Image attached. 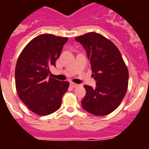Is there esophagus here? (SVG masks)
Masks as SVG:
<instances>
[{
	"label": "esophagus",
	"mask_w": 149,
	"mask_h": 149,
	"mask_svg": "<svg viewBox=\"0 0 149 149\" xmlns=\"http://www.w3.org/2000/svg\"><path fill=\"white\" fill-rule=\"evenodd\" d=\"M70 85H71V86H72V87H73V88L77 87V86H79L78 84H74V83H71V84H70Z\"/></svg>",
	"instance_id": "esophagus-1"
}]
</instances>
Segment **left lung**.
Returning <instances> with one entry per match:
<instances>
[{
    "label": "left lung",
    "instance_id": "left-lung-1",
    "mask_svg": "<svg viewBox=\"0 0 149 149\" xmlns=\"http://www.w3.org/2000/svg\"><path fill=\"white\" fill-rule=\"evenodd\" d=\"M84 46L96 87L84 85L82 107L95 116H106L119 107L127 92L128 71L120 51L101 34L88 33L75 38Z\"/></svg>",
    "mask_w": 149,
    "mask_h": 149
}]
</instances>
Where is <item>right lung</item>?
Masks as SVG:
<instances>
[{
	"label": "right lung",
	"mask_w": 149,
	"mask_h": 149,
	"mask_svg": "<svg viewBox=\"0 0 149 149\" xmlns=\"http://www.w3.org/2000/svg\"><path fill=\"white\" fill-rule=\"evenodd\" d=\"M68 38L42 34L25 46L15 65V86L18 97L29 109L40 116L53 113L61 106L69 83L49 75Z\"/></svg>",
	"instance_id": "right-lung-1"
}]
</instances>
